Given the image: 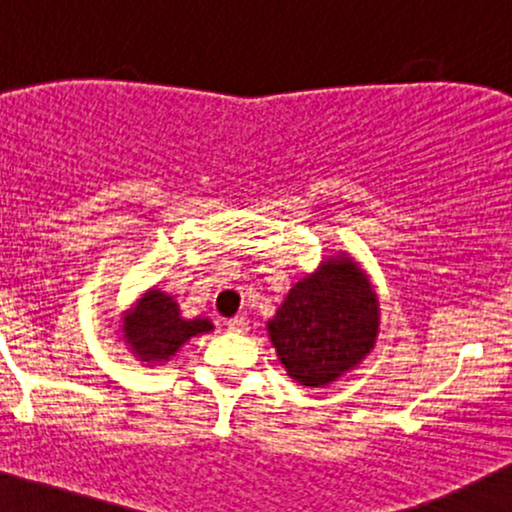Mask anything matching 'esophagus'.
Returning a JSON list of instances; mask_svg holds the SVG:
<instances>
[{"label":"esophagus","instance_id":"esophagus-1","mask_svg":"<svg viewBox=\"0 0 512 512\" xmlns=\"http://www.w3.org/2000/svg\"><path fill=\"white\" fill-rule=\"evenodd\" d=\"M226 330L248 332V320L245 317H231V320H226Z\"/></svg>","mask_w":512,"mask_h":512}]
</instances>
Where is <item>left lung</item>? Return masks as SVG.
Segmentation results:
<instances>
[{
	"label": "left lung",
	"instance_id": "left-lung-1",
	"mask_svg": "<svg viewBox=\"0 0 512 512\" xmlns=\"http://www.w3.org/2000/svg\"><path fill=\"white\" fill-rule=\"evenodd\" d=\"M378 315L368 276L349 257H337L293 286L267 330L286 373L320 387L370 354Z\"/></svg>",
	"mask_w": 512,
	"mask_h": 512
}]
</instances>
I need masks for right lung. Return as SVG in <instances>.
<instances>
[{
  "label": "right lung",
  "instance_id": "add662e5",
  "mask_svg": "<svg viewBox=\"0 0 512 512\" xmlns=\"http://www.w3.org/2000/svg\"><path fill=\"white\" fill-rule=\"evenodd\" d=\"M127 344L142 361H168L195 334L214 330L209 320H182L178 303L163 291H149L125 317Z\"/></svg>",
  "mask_w": 512,
  "mask_h": 512
}]
</instances>
